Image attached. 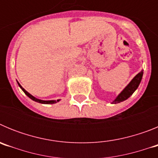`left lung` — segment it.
<instances>
[{"instance_id": "obj_1", "label": "left lung", "mask_w": 158, "mask_h": 158, "mask_svg": "<svg viewBox=\"0 0 158 158\" xmlns=\"http://www.w3.org/2000/svg\"><path fill=\"white\" fill-rule=\"evenodd\" d=\"M142 76H143V70H142L140 73H139L131 81V82L128 84L124 88L123 90L116 96V98L111 102V104H118V103H120V102H123L124 101V100H127L130 96L135 93V90L138 89L139 85H140L141 81H142Z\"/></svg>"}]
</instances>
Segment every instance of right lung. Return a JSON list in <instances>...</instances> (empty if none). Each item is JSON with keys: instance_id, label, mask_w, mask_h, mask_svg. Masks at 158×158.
Listing matches in <instances>:
<instances>
[{"instance_id": "right-lung-1", "label": "right lung", "mask_w": 158, "mask_h": 158, "mask_svg": "<svg viewBox=\"0 0 158 158\" xmlns=\"http://www.w3.org/2000/svg\"><path fill=\"white\" fill-rule=\"evenodd\" d=\"M17 83H18V85L19 86V88H20V89H21L22 90H23V93H24L25 94L27 95V96H28L29 98L31 99V100H34V101L38 102V103H40V104H56L57 102H58V101H60V100H40V99H37V98H36V97H35V96H32L31 94H30V93H29L28 92L26 91V90H25V89H23V88L22 87L21 85H20V84H19V82L17 81Z\"/></svg>"}]
</instances>
